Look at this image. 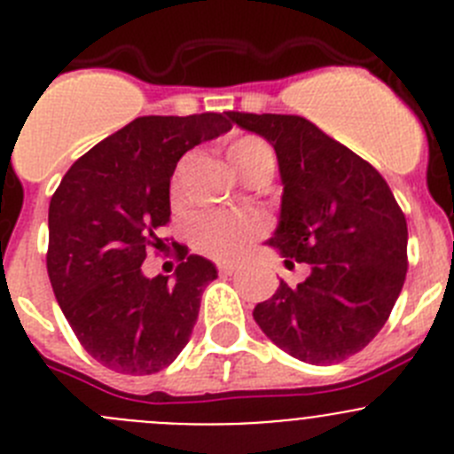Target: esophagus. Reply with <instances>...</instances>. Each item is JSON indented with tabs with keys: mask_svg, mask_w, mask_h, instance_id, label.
I'll return each mask as SVG.
<instances>
[{
	"mask_svg": "<svg viewBox=\"0 0 454 454\" xmlns=\"http://www.w3.org/2000/svg\"><path fill=\"white\" fill-rule=\"evenodd\" d=\"M239 265H236V263H220L218 265V272L220 274H224V277H227V274H236V272H239Z\"/></svg>",
	"mask_w": 454,
	"mask_h": 454,
	"instance_id": "1",
	"label": "esophagus"
}]
</instances>
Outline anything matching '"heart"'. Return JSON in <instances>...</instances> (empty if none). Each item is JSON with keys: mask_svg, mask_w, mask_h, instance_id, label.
Masks as SVG:
<instances>
[{"mask_svg": "<svg viewBox=\"0 0 454 454\" xmlns=\"http://www.w3.org/2000/svg\"><path fill=\"white\" fill-rule=\"evenodd\" d=\"M265 155H272V153L256 137H240L227 148V157L239 173H243L252 161ZM259 230L261 220L256 215L209 211V214H200L193 220L191 240L200 252H205L214 259H236L243 254L252 236L259 234Z\"/></svg>", "mask_w": 454, "mask_h": 454, "instance_id": "heart-1", "label": "heart"}]
</instances>
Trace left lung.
<instances>
[{
	"label": "left lung",
	"mask_w": 454,
	"mask_h": 454,
	"mask_svg": "<svg viewBox=\"0 0 454 454\" xmlns=\"http://www.w3.org/2000/svg\"><path fill=\"white\" fill-rule=\"evenodd\" d=\"M272 144L284 182L272 247L286 265L309 263L306 281L256 303L261 331L297 360L342 363L378 335L407 272V223L369 161L297 114L227 112Z\"/></svg>",
	"instance_id": "1"
}]
</instances>
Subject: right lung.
I'll return each instance as SVG.
<instances>
[{"label": "right lung", "mask_w": 454, "mask_h": 454, "mask_svg": "<svg viewBox=\"0 0 454 454\" xmlns=\"http://www.w3.org/2000/svg\"><path fill=\"white\" fill-rule=\"evenodd\" d=\"M231 130L227 114L139 116L65 173L49 205L47 272L78 342L103 367L145 376L168 367L191 338L215 265L177 245L176 277H144L170 220L180 157ZM168 240V239H166Z\"/></svg>", "instance_id": "add662e5"}]
</instances>
